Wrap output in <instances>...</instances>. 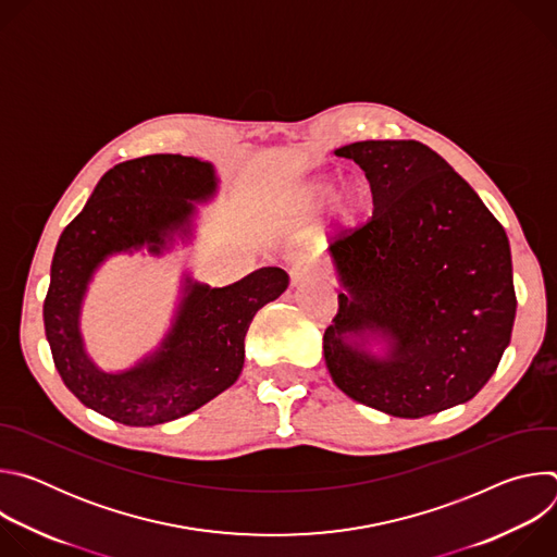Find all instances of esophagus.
I'll use <instances>...</instances> for the list:
<instances>
[{"label": "esophagus", "mask_w": 557, "mask_h": 557, "mask_svg": "<svg viewBox=\"0 0 557 557\" xmlns=\"http://www.w3.org/2000/svg\"><path fill=\"white\" fill-rule=\"evenodd\" d=\"M310 277H312V269H310V264L306 260H295L290 264V282H293V286H297V284L310 280Z\"/></svg>", "instance_id": "obj_1"}]
</instances>
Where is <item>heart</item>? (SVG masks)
Returning <instances> with one entry per match:
<instances>
[{"mask_svg": "<svg viewBox=\"0 0 557 557\" xmlns=\"http://www.w3.org/2000/svg\"><path fill=\"white\" fill-rule=\"evenodd\" d=\"M333 194L331 178H314L301 194V205L308 211H320ZM370 202V187L363 181H344L335 191V213L342 224H355Z\"/></svg>", "mask_w": 557, "mask_h": 557, "instance_id": "b5f03b06", "label": "heart"}]
</instances>
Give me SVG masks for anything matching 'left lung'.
<instances>
[{
    "instance_id": "obj_1",
    "label": "left lung",
    "mask_w": 557,
    "mask_h": 557,
    "mask_svg": "<svg viewBox=\"0 0 557 557\" xmlns=\"http://www.w3.org/2000/svg\"><path fill=\"white\" fill-rule=\"evenodd\" d=\"M363 172L372 218L331 245L344 290L324 333L335 385L399 419L473 399L511 339L516 290L503 224L436 151L419 140L335 149ZM379 334L385 358L362 344Z\"/></svg>"
}]
</instances>
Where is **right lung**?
I'll return each mask as SVG.
<instances>
[{"mask_svg":"<svg viewBox=\"0 0 557 557\" xmlns=\"http://www.w3.org/2000/svg\"><path fill=\"white\" fill-rule=\"evenodd\" d=\"M215 187L213 165L198 158H134L106 172L84 211L63 228L50 267L44 326L54 368L86 408L123 425H158L202 408L240 376L256 312L288 286L286 271L277 267L222 288L187 277L161 348L123 372L101 370L78 331L82 301L99 264L140 247L158 256L176 235H189L194 202L209 200Z\"/></svg>","mask_w":557,"mask_h":557,"instance_id":"obj_1","label":"right lung"}]
</instances>
